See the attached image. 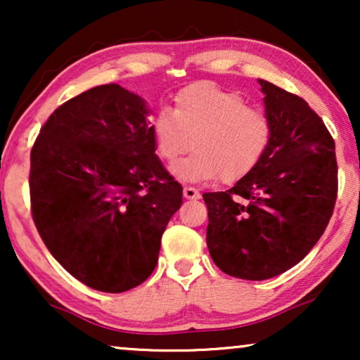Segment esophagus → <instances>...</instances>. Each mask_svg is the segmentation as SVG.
<instances>
[{
  "label": "esophagus",
  "instance_id": "obj_1",
  "mask_svg": "<svg viewBox=\"0 0 360 360\" xmlns=\"http://www.w3.org/2000/svg\"><path fill=\"white\" fill-rule=\"evenodd\" d=\"M184 196L186 200H198L200 198V191L196 188H191V186H185Z\"/></svg>",
  "mask_w": 360,
  "mask_h": 360
}]
</instances>
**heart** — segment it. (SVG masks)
Segmentation results:
<instances>
[{"instance_id":"1","label":"heart","mask_w":360,"mask_h":360,"mask_svg":"<svg viewBox=\"0 0 360 360\" xmlns=\"http://www.w3.org/2000/svg\"><path fill=\"white\" fill-rule=\"evenodd\" d=\"M150 131L162 160L172 162L193 144V154L170 169L176 179L190 184L219 176L226 184L244 179L272 141V122L264 111L248 108L238 93L210 82L181 88L174 110L157 111Z\"/></svg>"}]
</instances>
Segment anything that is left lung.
I'll use <instances>...</instances> for the list:
<instances>
[{"mask_svg": "<svg viewBox=\"0 0 360 360\" xmlns=\"http://www.w3.org/2000/svg\"><path fill=\"white\" fill-rule=\"evenodd\" d=\"M272 141L233 188L205 193L206 244L231 277L267 280L297 265L321 238L338 195L334 141L297 95L259 78Z\"/></svg>", "mask_w": 360, "mask_h": 360, "instance_id": "obj_1", "label": "left lung"}]
</instances>
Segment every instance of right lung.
<instances>
[{
  "instance_id": "add662e5",
  "label": "right lung",
  "mask_w": 360,
  "mask_h": 360,
  "mask_svg": "<svg viewBox=\"0 0 360 360\" xmlns=\"http://www.w3.org/2000/svg\"><path fill=\"white\" fill-rule=\"evenodd\" d=\"M144 98L116 83L52 112L31 150L32 218L57 262L121 293L154 272L181 185L155 154Z\"/></svg>"
}]
</instances>
